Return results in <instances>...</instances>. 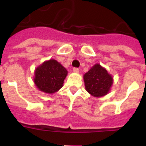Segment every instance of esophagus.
<instances>
[{
  "instance_id": "34e87169",
  "label": "esophagus",
  "mask_w": 146,
  "mask_h": 146,
  "mask_svg": "<svg viewBox=\"0 0 146 146\" xmlns=\"http://www.w3.org/2000/svg\"><path fill=\"white\" fill-rule=\"evenodd\" d=\"M73 72H75V73H78V71H79V69H78V68H73Z\"/></svg>"
}]
</instances>
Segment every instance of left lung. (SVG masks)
I'll return each mask as SVG.
<instances>
[{
  "label": "left lung",
  "instance_id": "obj_1",
  "mask_svg": "<svg viewBox=\"0 0 146 146\" xmlns=\"http://www.w3.org/2000/svg\"><path fill=\"white\" fill-rule=\"evenodd\" d=\"M86 90L94 97H102L109 92L113 78L107 70L96 64L84 76Z\"/></svg>",
  "mask_w": 146,
  "mask_h": 146
}]
</instances>
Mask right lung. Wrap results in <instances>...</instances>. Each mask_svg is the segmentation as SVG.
Wrapping results in <instances>:
<instances>
[{"instance_id":"obj_1","label":"right lung","mask_w":146,"mask_h":146,"mask_svg":"<svg viewBox=\"0 0 146 146\" xmlns=\"http://www.w3.org/2000/svg\"><path fill=\"white\" fill-rule=\"evenodd\" d=\"M67 74L68 71L61 64L50 60L36 68L34 82L39 90L52 94L62 88Z\"/></svg>"}]
</instances>
